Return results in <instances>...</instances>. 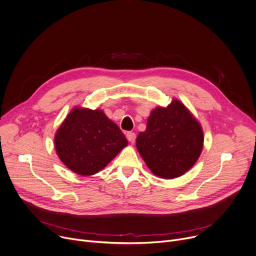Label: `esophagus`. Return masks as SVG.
Segmentation results:
<instances>
[{"instance_id": "34e87169", "label": "esophagus", "mask_w": 256, "mask_h": 256, "mask_svg": "<svg viewBox=\"0 0 256 256\" xmlns=\"http://www.w3.org/2000/svg\"><path fill=\"white\" fill-rule=\"evenodd\" d=\"M126 138H128V140L130 143H134V142L136 141V134L132 132H128L126 134Z\"/></svg>"}]
</instances>
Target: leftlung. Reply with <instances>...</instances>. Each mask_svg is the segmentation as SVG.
Wrapping results in <instances>:
<instances>
[{"label": "left lung", "mask_w": 256, "mask_h": 256, "mask_svg": "<svg viewBox=\"0 0 256 256\" xmlns=\"http://www.w3.org/2000/svg\"><path fill=\"white\" fill-rule=\"evenodd\" d=\"M200 124L178 100L151 111L145 132L136 138V149L151 172L174 178L188 172L203 148Z\"/></svg>", "instance_id": "left-lung-1"}]
</instances>
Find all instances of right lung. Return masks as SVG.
Masks as SVG:
<instances>
[{
  "mask_svg": "<svg viewBox=\"0 0 256 256\" xmlns=\"http://www.w3.org/2000/svg\"><path fill=\"white\" fill-rule=\"evenodd\" d=\"M54 142L60 160L80 176L97 174L128 146L120 128L102 110L80 107L66 116Z\"/></svg>",
  "mask_w": 256,
  "mask_h": 256,
  "instance_id": "add662e5",
  "label": "right lung"
}]
</instances>
